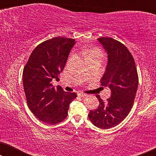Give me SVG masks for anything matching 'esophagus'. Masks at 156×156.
I'll return each instance as SVG.
<instances>
[{
  "label": "esophagus",
  "mask_w": 156,
  "mask_h": 156,
  "mask_svg": "<svg viewBox=\"0 0 156 156\" xmlns=\"http://www.w3.org/2000/svg\"><path fill=\"white\" fill-rule=\"evenodd\" d=\"M77 95H78V97H81V98H85L86 97H87V94H86L81 93V92L78 93Z\"/></svg>",
  "instance_id": "esophagus-1"
}]
</instances>
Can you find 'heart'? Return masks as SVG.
<instances>
[{
	"mask_svg": "<svg viewBox=\"0 0 156 156\" xmlns=\"http://www.w3.org/2000/svg\"><path fill=\"white\" fill-rule=\"evenodd\" d=\"M86 57L87 59H99L102 60L104 58V54L99 48H95L89 50L86 53Z\"/></svg>",
	"mask_w": 156,
	"mask_h": 156,
	"instance_id": "obj_1",
	"label": "heart"
}]
</instances>
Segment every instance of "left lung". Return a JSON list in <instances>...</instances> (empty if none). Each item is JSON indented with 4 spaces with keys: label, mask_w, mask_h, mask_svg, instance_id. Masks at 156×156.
Listing matches in <instances>:
<instances>
[{
    "label": "left lung",
    "mask_w": 156,
    "mask_h": 156,
    "mask_svg": "<svg viewBox=\"0 0 156 156\" xmlns=\"http://www.w3.org/2000/svg\"><path fill=\"white\" fill-rule=\"evenodd\" d=\"M108 55V63L102 76L101 86L111 89V97L104 102L99 95L97 108L88 115L94 125L108 129L120 123L129 114L138 85L135 61L124 44L112 37L97 39Z\"/></svg>",
    "instance_id": "8db88e82"
}]
</instances>
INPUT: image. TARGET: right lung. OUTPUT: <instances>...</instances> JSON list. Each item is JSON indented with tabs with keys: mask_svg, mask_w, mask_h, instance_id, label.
I'll return each mask as SVG.
<instances>
[{
	"mask_svg": "<svg viewBox=\"0 0 156 156\" xmlns=\"http://www.w3.org/2000/svg\"><path fill=\"white\" fill-rule=\"evenodd\" d=\"M75 40L53 37L36 47L23 72V87L27 106L32 113L44 123L54 125L68 114L69 104L76 97L74 92H66L61 87L55 89L52 81L59 80Z\"/></svg>",
	"mask_w": 156,
	"mask_h": 156,
	"instance_id": "right-lung-1",
	"label": "right lung"
}]
</instances>
